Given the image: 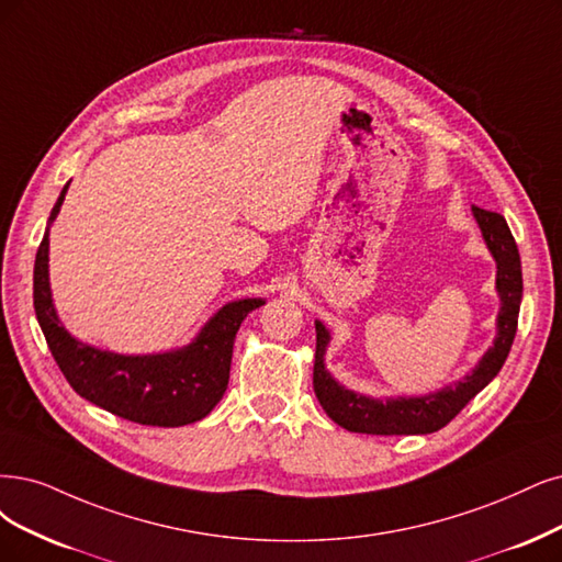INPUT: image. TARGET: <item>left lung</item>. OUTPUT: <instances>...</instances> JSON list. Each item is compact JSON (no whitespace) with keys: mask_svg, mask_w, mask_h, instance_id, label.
Segmentation results:
<instances>
[{"mask_svg":"<svg viewBox=\"0 0 562 562\" xmlns=\"http://www.w3.org/2000/svg\"><path fill=\"white\" fill-rule=\"evenodd\" d=\"M472 215L482 228V236L497 263L495 289L501 294V313H497V336L493 347L476 363V368L461 382L447 386L438 393L417 398H368L361 393L340 386L324 366L326 345L330 340L322 322L317 328L315 372L313 386L324 412L338 426L351 432L366 435H426L445 428L495 375L501 372L518 326V307L524 296L521 257H518L516 240L501 213L484 211L472 205Z\"/></svg>","mask_w":562,"mask_h":562,"instance_id":"1","label":"left lung"}]
</instances>
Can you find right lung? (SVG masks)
Here are the masks:
<instances>
[{
    "mask_svg": "<svg viewBox=\"0 0 562 562\" xmlns=\"http://www.w3.org/2000/svg\"><path fill=\"white\" fill-rule=\"evenodd\" d=\"M67 187L69 182L53 205L50 222L59 213ZM259 305H263L261 299L226 303L201 328L192 345L166 355L124 357L78 342L59 324L48 282V232L34 261L36 319L61 375L78 396L115 417L143 426L176 428L194 424L220 403L228 384L238 328Z\"/></svg>",
    "mask_w": 562,
    "mask_h": 562,
    "instance_id": "obj_1",
    "label": "right lung"
}]
</instances>
